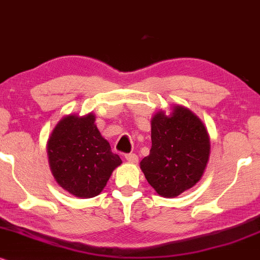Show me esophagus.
I'll list each match as a JSON object with an SVG mask.
<instances>
[{
    "label": "esophagus",
    "instance_id": "1",
    "mask_svg": "<svg viewBox=\"0 0 260 260\" xmlns=\"http://www.w3.org/2000/svg\"><path fill=\"white\" fill-rule=\"evenodd\" d=\"M124 158H126V160H127V161L133 162V164H137V162L139 161V159H138V155H137V154H134V153L126 154V155H124Z\"/></svg>",
    "mask_w": 260,
    "mask_h": 260
}]
</instances>
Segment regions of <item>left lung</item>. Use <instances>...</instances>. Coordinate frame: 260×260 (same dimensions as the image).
Instances as JSON below:
<instances>
[{"label": "left lung", "instance_id": "8db88e82", "mask_svg": "<svg viewBox=\"0 0 260 260\" xmlns=\"http://www.w3.org/2000/svg\"><path fill=\"white\" fill-rule=\"evenodd\" d=\"M152 147L140 161L150 185L162 197H176L196 185L209 160L210 138L191 110L174 106L159 110L151 120Z\"/></svg>", "mask_w": 260, "mask_h": 260}]
</instances>
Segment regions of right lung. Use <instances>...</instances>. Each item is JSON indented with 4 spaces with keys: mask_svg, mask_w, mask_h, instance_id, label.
<instances>
[{
    "mask_svg": "<svg viewBox=\"0 0 260 260\" xmlns=\"http://www.w3.org/2000/svg\"><path fill=\"white\" fill-rule=\"evenodd\" d=\"M47 157L55 182L79 199L100 195L122 162L101 136L92 113L61 117L47 140Z\"/></svg>",
    "mask_w": 260,
    "mask_h": 260,
    "instance_id": "add662e5",
    "label": "right lung"
}]
</instances>
